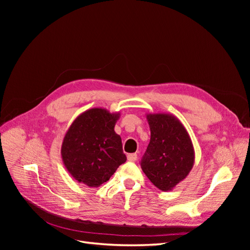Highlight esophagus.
Listing matches in <instances>:
<instances>
[{
  "mask_svg": "<svg viewBox=\"0 0 250 250\" xmlns=\"http://www.w3.org/2000/svg\"><path fill=\"white\" fill-rule=\"evenodd\" d=\"M137 158H138L137 153H131V154L127 155V160L129 162H135V161H137Z\"/></svg>",
  "mask_w": 250,
  "mask_h": 250,
  "instance_id": "1",
  "label": "esophagus"
}]
</instances>
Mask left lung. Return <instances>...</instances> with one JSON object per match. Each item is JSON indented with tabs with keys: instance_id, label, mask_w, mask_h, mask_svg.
Returning <instances> with one entry per match:
<instances>
[{
	"instance_id": "obj_1",
	"label": "left lung",
	"mask_w": 250,
	"mask_h": 250,
	"mask_svg": "<svg viewBox=\"0 0 250 250\" xmlns=\"http://www.w3.org/2000/svg\"><path fill=\"white\" fill-rule=\"evenodd\" d=\"M147 121L151 137L141 167L157 188L168 192L191 172L193 143L186 127L171 113H147Z\"/></svg>"
}]
</instances>
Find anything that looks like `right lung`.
<instances>
[{"mask_svg": "<svg viewBox=\"0 0 250 250\" xmlns=\"http://www.w3.org/2000/svg\"><path fill=\"white\" fill-rule=\"evenodd\" d=\"M119 119L120 112L95 107L73 121L62 141V158L78 183L99 187L126 162L122 140L115 131Z\"/></svg>", "mask_w": 250, "mask_h": 250, "instance_id": "add662e5", "label": "right lung"}]
</instances>
